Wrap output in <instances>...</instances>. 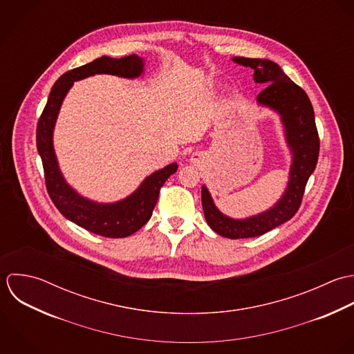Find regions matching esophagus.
Instances as JSON below:
<instances>
[{
    "mask_svg": "<svg viewBox=\"0 0 354 354\" xmlns=\"http://www.w3.org/2000/svg\"><path fill=\"white\" fill-rule=\"evenodd\" d=\"M201 159H202L201 153H192V156H191V160H192L194 163H198Z\"/></svg>",
    "mask_w": 354,
    "mask_h": 354,
    "instance_id": "esophagus-1",
    "label": "esophagus"
}]
</instances>
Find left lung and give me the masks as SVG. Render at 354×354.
<instances>
[{
    "mask_svg": "<svg viewBox=\"0 0 354 354\" xmlns=\"http://www.w3.org/2000/svg\"><path fill=\"white\" fill-rule=\"evenodd\" d=\"M232 60L252 68L254 82L265 86L257 96V103L280 115L286 142L292 155L286 191L270 209L257 216L235 220L223 214L207 187H202V206L209 227L228 239H245L263 235L294 217L301 206L306 183L316 169L320 140L308 95L283 73L279 64L268 59L234 57Z\"/></svg>",
    "mask_w": 354,
    "mask_h": 354,
    "instance_id": "1",
    "label": "left lung"
}]
</instances>
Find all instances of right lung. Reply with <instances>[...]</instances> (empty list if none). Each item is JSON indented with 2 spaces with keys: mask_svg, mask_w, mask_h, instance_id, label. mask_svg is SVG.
<instances>
[{
  "mask_svg": "<svg viewBox=\"0 0 354 354\" xmlns=\"http://www.w3.org/2000/svg\"><path fill=\"white\" fill-rule=\"evenodd\" d=\"M144 73V59L137 55L114 59L102 56L85 66L63 74L52 86L48 103L37 126V149L42 159L48 194L59 212L81 228L106 237H126L148 223L159 198L160 187L177 171L170 163L149 174L140 187L124 199L99 203L80 195L64 180L53 148V129L63 100L75 81L95 74H111L122 78H138Z\"/></svg>",
  "mask_w": 354,
  "mask_h": 354,
  "instance_id": "right-lung-1",
  "label": "right lung"
}]
</instances>
